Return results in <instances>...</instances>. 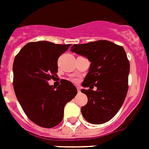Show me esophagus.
<instances>
[{
  "label": "esophagus",
  "mask_w": 149,
  "mask_h": 149,
  "mask_svg": "<svg viewBox=\"0 0 149 149\" xmlns=\"http://www.w3.org/2000/svg\"><path fill=\"white\" fill-rule=\"evenodd\" d=\"M77 89H78V92H79V93H80V88H78Z\"/></svg>",
  "instance_id": "1"
}]
</instances>
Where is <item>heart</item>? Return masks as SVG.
<instances>
[{
	"mask_svg": "<svg viewBox=\"0 0 149 149\" xmlns=\"http://www.w3.org/2000/svg\"><path fill=\"white\" fill-rule=\"evenodd\" d=\"M74 81H75V80H74Z\"/></svg>",
	"mask_w": 149,
	"mask_h": 149,
	"instance_id": "b5f03b06",
	"label": "heart"
}]
</instances>
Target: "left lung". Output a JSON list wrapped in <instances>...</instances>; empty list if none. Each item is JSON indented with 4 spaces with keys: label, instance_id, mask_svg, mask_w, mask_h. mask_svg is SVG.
Wrapping results in <instances>:
<instances>
[{
    "label": "left lung",
    "instance_id": "8db88e82",
    "mask_svg": "<svg viewBox=\"0 0 149 149\" xmlns=\"http://www.w3.org/2000/svg\"><path fill=\"white\" fill-rule=\"evenodd\" d=\"M70 51L91 62L81 92L88 103L81 108L86 121L102 124L112 119L123 104L128 90L130 63L122 46L108 40L74 45ZM97 89L93 91L92 88ZM85 87H89L88 90Z\"/></svg>",
    "mask_w": 149,
    "mask_h": 149
}]
</instances>
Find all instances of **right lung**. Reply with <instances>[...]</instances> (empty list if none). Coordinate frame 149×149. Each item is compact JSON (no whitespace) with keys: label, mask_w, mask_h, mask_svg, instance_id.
I'll return each instance as SVG.
<instances>
[{"label":"right lung","mask_w":149,"mask_h":149,"mask_svg":"<svg viewBox=\"0 0 149 149\" xmlns=\"http://www.w3.org/2000/svg\"><path fill=\"white\" fill-rule=\"evenodd\" d=\"M69 47L49 41L31 42L14 58L16 97L29 119L42 127H54L60 123L65 105L78 92L75 86L65 79L57 88L48 83L57 72L58 57Z\"/></svg>","instance_id":"1"}]
</instances>
